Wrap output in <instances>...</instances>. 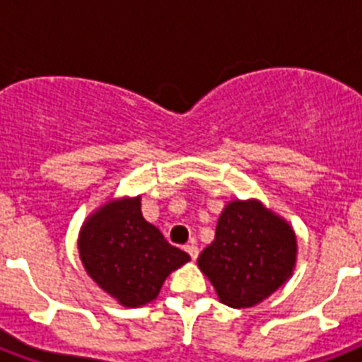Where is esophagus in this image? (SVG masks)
Returning a JSON list of instances; mask_svg holds the SVG:
<instances>
[{
    "label": "esophagus",
    "mask_w": 362,
    "mask_h": 362,
    "mask_svg": "<svg viewBox=\"0 0 362 362\" xmlns=\"http://www.w3.org/2000/svg\"><path fill=\"white\" fill-rule=\"evenodd\" d=\"M185 250H187V254L190 255V257L194 259V261H196V259L199 257V248H197L196 245H187V246H185Z\"/></svg>",
    "instance_id": "esophagus-1"
}]
</instances>
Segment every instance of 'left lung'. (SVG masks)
<instances>
[{
  "label": "left lung",
  "instance_id": "8db88e82",
  "mask_svg": "<svg viewBox=\"0 0 362 362\" xmlns=\"http://www.w3.org/2000/svg\"><path fill=\"white\" fill-rule=\"evenodd\" d=\"M296 254V233L281 217L257 201H232L197 264L221 303L250 308L292 276Z\"/></svg>",
  "mask_w": 362,
  "mask_h": 362
}]
</instances>
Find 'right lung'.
<instances>
[{"mask_svg": "<svg viewBox=\"0 0 362 362\" xmlns=\"http://www.w3.org/2000/svg\"><path fill=\"white\" fill-rule=\"evenodd\" d=\"M79 255L88 276L130 308L156 299L168 274L190 259L146 223L139 197L105 204L86 221Z\"/></svg>", "mask_w": 362, "mask_h": 362, "instance_id": "right-lung-1", "label": "right lung"}]
</instances>
